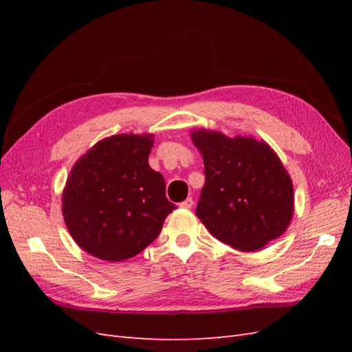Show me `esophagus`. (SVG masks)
<instances>
[{
  "mask_svg": "<svg viewBox=\"0 0 352 352\" xmlns=\"http://www.w3.org/2000/svg\"><path fill=\"white\" fill-rule=\"evenodd\" d=\"M192 206H194L192 198H186L184 202H180V207L182 208H192Z\"/></svg>",
  "mask_w": 352,
  "mask_h": 352,
  "instance_id": "34e87169",
  "label": "esophagus"
}]
</instances>
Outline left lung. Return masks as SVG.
I'll return each instance as SVG.
<instances>
[{
	"label": "left lung",
	"instance_id": "obj_1",
	"mask_svg": "<svg viewBox=\"0 0 352 352\" xmlns=\"http://www.w3.org/2000/svg\"><path fill=\"white\" fill-rule=\"evenodd\" d=\"M206 184L197 216L212 236L241 251L279 238L294 212V188L272 148L254 138L195 131Z\"/></svg>",
	"mask_w": 352,
	"mask_h": 352
}]
</instances>
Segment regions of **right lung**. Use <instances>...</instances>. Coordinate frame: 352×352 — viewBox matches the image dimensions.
I'll return each instance as SVG.
<instances>
[{"label":"right lung","instance_id":"add662e5","mask_svg":"<svg viewBox=\"0 0 352 352\" xmlns=\"http://www.w3.org/2000/svg\"><path fill=\"white\" fill-rule=\"evenodd\" d=\"M150 135H114L73 166L63 216L73 239L94 257L122 261L144 251L176 206L162 173L148 164Z\"/></svg>","mask_w":352,"mask_h":352}]
</instances>
